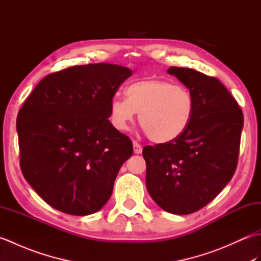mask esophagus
<instances>
[{
  "mask_svg": "<svg viewBox=\"0 0 261 261\" xmlns=\"http://www.w3.org/2000/svg\"><path fill=\"white\" fill-rule=\"evenodd\" d=\"M134 151H135V153L142 152V146L138 141H134Z\"/></svg>",
  "mask_w": 261,
  "mask_h": 261,
  "instance_id": "1",
  "label": "esophagus"
}]
</instances>
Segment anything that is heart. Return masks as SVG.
Returning <instances> with one entry per match:
<instances>
[{
	"instance_id": "1",
	"label": "heart",
	"mask_w": 261,
	"mask_h": 261,
	"mask_svg": "<svg viewBox=\"0 0 261 261\" xmlns=\"http://www.w3.org/2000/svg\"><path fill=\"white\" fill-rule=\"evenodd\" d=\"M126 98L115 96L110 118L118 130L124 131L139 113V122L149 139L165 143L177 139L191 124L194 98L191 92L174 82L145 80L131 84Z\"/></svg>"
}]
</instances>
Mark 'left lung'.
I'll return each instance as SVG.
<instances>
[{"label":"left lung","instance_id":"left-lung-1","mask_svg":"<svg viewBox=\"0 0 261 261\" xmlns=\"http://www.w3.org/2000/svg\"><path fill=\"white\" fill-rule=\"evenodd\" d=\"M194 98L191 124L177 139L146 146V186L152 199L173 214H191L219 195L233 176L240 151L243 114L218 79L191 68L170 67Z\"/></svg>","mask_w":261,"mask_h":261}]
</instances>
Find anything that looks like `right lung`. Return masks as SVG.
I'll use <instances>...</instances> for the list:
<instances>
[{
    "mask_svg": "<svg viewBox=\"0 0 261 261\" xmlns=\"http://www.w3.org/2000/svg\"><path fill=\"white\" fill-rule=\"evenodd\" d=\"M132 71L88 64L55 71L25 98L16 119L20 167L43 201L60 212L88 215L108 202L129 137L109 121L110 105Z\"/></svg>",
    "mask_w": 261,
    "mask_h": 261,
    "instance_id": "1",
    "label": "right lung"
}]
</instances>
